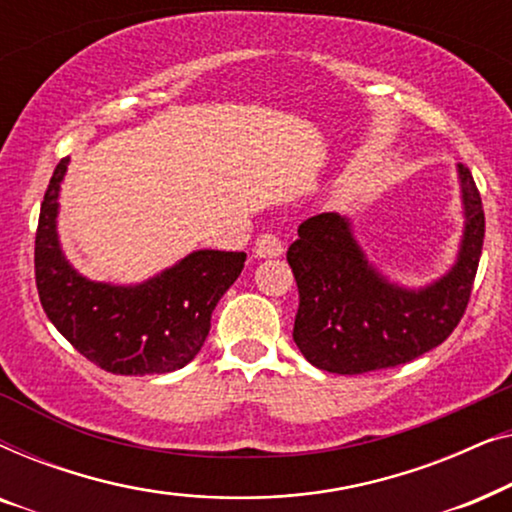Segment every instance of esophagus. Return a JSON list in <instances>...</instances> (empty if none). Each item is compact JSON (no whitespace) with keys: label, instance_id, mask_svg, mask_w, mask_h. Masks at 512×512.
<instances>
[{"label":"esophagus","instance_id":"34e87169","mask_svg":"<svg viewBox=\"0 0 512 512\" xmlns=\"http://www.w3.org/2000/svg\"><path fill=\"white\" fill-rule=\"evenodd\" d=\"M254 251H256V256H258V258H277V256H282V251H284V242L279 240L277 235H272V233H263V235H258Z\"/></svg>","mask_w":512,"mask_h":512}]
</instances>
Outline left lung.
<instances>
[{
	"label": "left lung",
	"mask_w": 512,
	"mask_h": 512,
	"mask_svg": "<svg viewBox=\"0 0 512 512\" xmlns=\"http://www.w3.org/2000/svg\"><path fill=\"white\" fill-rule=\"evenodd\" d=\"M459 179L466 230L457 265L422 291L389 284L342 216L326 212L300 223L286 261L300 296L293 340L312 366L361 375L401 366L450 338L471 300L485 240L480 191L466 165Z\"/></svg>",
	"instance_id": "1"
}]
</instances>
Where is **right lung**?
I'll return each mask as SVG.
<instances>
[{
  "mask_svg": "<svg viewBox=\"0 0 512 512\" xmlns=\"http://www.w3.org/2000/svg\"><path fill=\"white\" fill-rule=\"evenodd\" d=\"M69 158L55 167L34 237L41 307L76 352L114 375H160L184 368L205 345L212 312L247 261L244 251H193L139 286L81 277L62 256L55 216Z\"/></svg>",
  "mask_w": 512,
  "mask_h": 512,
  "instance_id": "obj_1",
  "label": "right lung"
}]
</instances>
